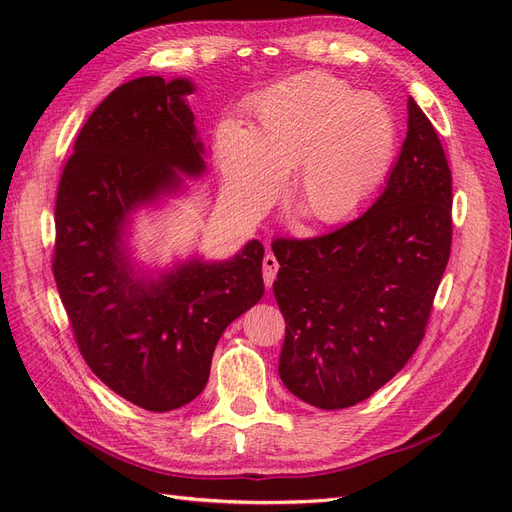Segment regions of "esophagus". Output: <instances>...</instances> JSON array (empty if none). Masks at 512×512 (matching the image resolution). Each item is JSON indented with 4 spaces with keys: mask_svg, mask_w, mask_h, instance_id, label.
Here are the masks:
<instances>
[{
    "mask_svg": "<svg viewBox=\"0 0 512 512\" xmlns=\"http://www.w3.org/2000/svg\"><path fill=\"white\" fill-rule=\"evenodd\" d=\"M277 269H280V262H277V258L269 252L265 256V260H262V277H265L267 288H271L275 275H277Z\"/></svg>",
    "mask_w": 512,
    "mask_h": 512,
    "instance_id": "esophagus-1",
    "label": "esophagus"
}]
</instances>
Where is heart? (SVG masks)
<instances>
[{"instance_id": "heart-1", "label": "heart", "mask_w": 512, "mask_h": 512, "mask_svg": "<svg viewBox=\"0 0 512 512\" xmlns=\"http://www.w3.org/2000/svg\"><path fill=\"white\" fill-rule=\"evenodd\" d=\"M247 111L250 128L222 121L215 130L224 185L245 211L267 209L297 166L294 194L312 220L339 224L361 213L389 177L397 123L378 96L301 72L260 91Z\"/></svg>"}]
</instances>
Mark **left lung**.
Returning <instances> with one entry per match:
<instances>
[{
  "label": "left lung",
  "mask_w": 512,
  "mask_h": 512,
  "mask_svg": "<svg viewBox=\"0 0 512 512\" xmlns=\"http://www.w3.org/2000/svg\"><path fill=\"white\" fill-rule=\"evenodd\" d=\"M451 205L440 138L408 98L406 141L371 207L329 235L273 241L286 320L280 378L292 395L350 408L408 363L451 254Z\"/></svg>",
  "instance_id": "obj_1"
}]
</instances>
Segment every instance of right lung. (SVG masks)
<instances>
[{
    "label": "right lung",
    "instance_id": "1",
    "mask_svg": "<svg viewBox=\"0 0 512 512\" xmlns=\"http://www.w3.org/2000/svg\"><path fill=\"white\" fill-rule=\"evenodd\" d=\"M190 79L141 76L89 115L59 181L53 273L76 344L108 389L149 412L205 389L228 324L265 294L260 241L226 260L194 252L164 269L136 260V215L205 175Z\"/></svg>",
    "mask_w": 512,
    "mask_h": 512
}]
</instances>
